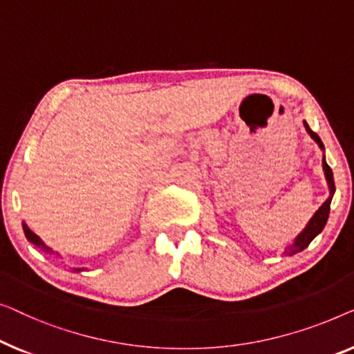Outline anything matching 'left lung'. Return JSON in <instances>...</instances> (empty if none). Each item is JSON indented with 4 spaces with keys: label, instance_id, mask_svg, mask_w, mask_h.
<instances>
[{
    "label": "left lung",
    "instance_id": "left-lung-1",
    "mask_svg": "<svg viewBox=\"0 0 354 354\" xmlns=\"http://www.w3.org/2000/svg\"><path fill=\"white\" fill-rule=\"evenodd\" d=\"M305 127H306V129H308V133H310V136H311L313 139H315V141H316L317 144H319L321 149H324V146H322V141L319 139V136H317V134H316L315 131H313V129H311L310 127H308V123H305ZM322 167H324L328 187H330V192L333 194V192H335V183H333V175H332L330 167L327 165L326 160H322ZM330 201H332V197L327 198V201H326L324 203H322V207L319 208V210H317V212L315 213V216H313L311 221L308 223V226L305 227V231H303V232L300 234V236L297 237L295 243H293L290 250L287 252L288 255H292V253L300 252V250H303V248H306V247L311 243L313 239H315V237L317 236V234H319V232L322 231V229H324L326 223H327V218H328V212H330Z\"/></svg>",
    "mask_w": 354,
    "mask_h": 354
}]
</instances>
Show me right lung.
Wrapping results in <instances>:
<instances>
[{"mask_svg":"<svg viewBox=\"0 0 354 354\" xmlns=\"http://www.w3.org/2000/svg\"><path fill=\"white\" fill-rule=\"evenodd\" d=\"M22 226H24V232H26V237L28 239V241H30V242H32V243H35V245H37V247H39V248H41V250L51 252V250H49V248H48L46 245H44V243H43V241H41V239H39V237L37 236V234H35V232H32V231H30V229H28V226H27V225H22Z\"/></svg>","mask_w":354,"mask_h":354,"instance_id":"1","label":"right lung"}]
</instances>
